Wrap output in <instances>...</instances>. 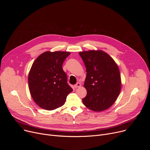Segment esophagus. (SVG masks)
<instances>
[{
  "label": "esophagus",
  "instance_id": "esophagus-1",
  "mask_svg": "<svg viewBox=\"0 0 150 150\" xmlns=\"http://www.w3.org/2000/svg\"><path fill=\"white\" fill-rule=\"evenodd\" d=\"M81 86V84L80 83H76L75 85V88H80Z\"/></svg>",
  "mask_w": 150,
  "mask_h": 150
}]
</instances>
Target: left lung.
I'll return each instance as SVG.
<instances>
[{
    "mask_svg": "<svg viewBox=\"0 0 150 150\" xmlns=\"http://www.w3.org/2000/svg\"><path fill=\"white\" fill-rule=\"evenodd\" d=\"M86 67L84 106L95 112L111 107L119 97L122 81L119 67L112 57L101 50L79 53Z\"/></svg>",
    "mask_w": 150,
    "mask_h": 150,
    "instance_id": "1",
    "label": "left lung"
}]
</instances>
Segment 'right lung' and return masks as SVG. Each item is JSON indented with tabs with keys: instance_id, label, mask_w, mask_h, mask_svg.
Here are the masks:
<instances>
[{
	"instance_id": "add662e5",
	"label": "right lung",
	"mask_w": 150,
	"mask_h": 150,
	"mask_svg": "<svg viewBox=\"0 0 150 150\" xmlns=\"http://www.w3.org/2000/svg\"><path fill=\"white\" fill-rule=\"evenodd\" d=\"M69 52L42 53L35 59L28 81L31 96L37 105L48 111L64 105L68 94L73 91L67 82L62 66Z\"/></svg>"
}]
</instances>
